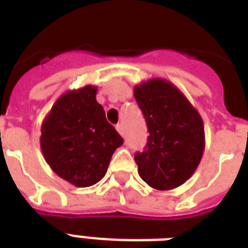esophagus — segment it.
<instances>
[{
    "label": "esophagus",
    "instance_id": "obj_1",
    "mask_svg": "<svg viewBox=\"0 0 248 248\" xmlns=\"http://www.w3.org/2000/svg\"><path fill=\"white\" fill-rule=\"evenodd\" d=\"M116 130L117 131H118V134H120L121 136H124V126H122V124H117L116 126Z\"/></svg>",
    "mask_w": 248,
    "mask_h": 248
}]
</instances>
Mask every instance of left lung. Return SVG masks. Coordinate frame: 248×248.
Masks as SVG:
<instances>
[{
  "mask_svg": "<svg viewBox=\"0 0 248 248\" xmlns=\"http://www.w3.org/2000/svg\"><path fill=\"white\" fill-rule=\"evenodd\" d=\"M147 121V149L136 153L140 177L149 186L171 190L192 176L204 152V126L200 112L167 79L151 78L134 87Z\"/></svg>",
  "mask_w": 248,
  "mask_h": 248,
  "instance_id": "1",
  "label": "left lung"
}]
</instances>
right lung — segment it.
Instances as JSON below:
<instances>
[{"label":"right lung","instance_id":"add662e5","mask_svg":"<svg viewBox=\"0 0 248 248\" xmlns=\"http://www.w3.org/2000/svg\"><path fill=\"white\" fill-rule=\"evenodd\" d=\"M96 93L93 85L64 93L41 124L45 161L58 176L78 188L100 181L124 143L105 118Z\"/></svg>","mask_w":248,"mask_h":248}]
</instances>
